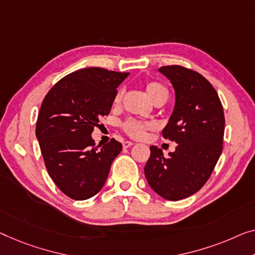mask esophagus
<instances>
[{
    "label": "esophagus",
    "mask_w": 255,
    "mask_h": 255,
    "mask_svg": "<svg viewBox=\"0 0 255 255\" xmlns=\"http://www.w3.org/2000/svg\"><path fill=\"white\" fill-rule=\"evenodd\" d=\"M123 145H124V149H128V147H130V146L134 145V143L129 142V140H126V142H124Z\"/></svg>",
    "instance_id": "esophagus-1"
}]
</instances>
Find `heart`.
<instances>
[{
    "mask_svg": "<svg viewBox=\"0 0 255 255\" xmlns=\"http://www.w3.org/2000/svg\"><path fill=\"white\" fill-rule=\"evenodd\" d=\"M145 90L147 96L151 98L152 102H155L158 100H162V98H167L168 96V91H167L166 87L164 85H161L160 82L157 81H149L145 85ZM121 97H123V90H119L116 94V98H115V103H119L121 101ZM151 126L149 124H144L140 123L138 120H127L126 123L124 124V129L127 134L130 136L132 138H143L145 136V132L147 129H149Z\"/></svg>",
    "mask_w": 255,
    "mask_h": 255,
    "instance_id": "obj_1",
    "label": "heart"
}]
</instances>
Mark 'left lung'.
<instances>
[{
	"mask_svg": "<svg viewBox=\"0 0 255 255\" xmlns=\"http://www.w3.org/2000/svg\"><path fill=\"white\" fill-rule=\"evenodd\" d=\"M158 71L175 91V105L162 136L177 146L165 158L152 145L144 174L155 193L176 201L199 191L210 178L222 152L225 113L218 93L201 74L178 65Z\"/></svg>",
	"mask_w": 255,
	"mask_h": 255,
	"instance_id": "obj_1",
	"label": "left lung"
}]
</instances>
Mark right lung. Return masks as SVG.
Returning a JSON list of instances; mask_svg holds the SVG:
<instances>
[{
  "instance_id": "1",
  "label": "right lung",
  "mask_w": 255,
  "mask_h": 255,
  "mask_svg": "<svg viewBox=\"0 0 255 255\" xmlns=\"http://www.w3.org/2000/svg\"><path fill=\"white\" fill-rule=\"evenodd\" d=\"M129 73L88 67L59 80L44 97L35 134L49 175L62 192L85 200L101 191L123 144L112 138L100 150L91 137L108 116L117 88Z\"/></svg>"
}]
</instances>
